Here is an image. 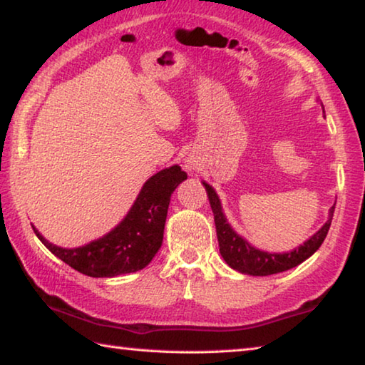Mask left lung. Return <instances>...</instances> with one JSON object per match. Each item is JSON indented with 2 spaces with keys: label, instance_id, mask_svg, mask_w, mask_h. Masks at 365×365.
Here are the masks:
<instances>
[{
  "label": "left lung",
  "instance_id": "8db88e82",
  "mask_svg": "<svg viewBox=\"0 0 365 365\" xmlns=\"http://www.w3.org/2000/svg\"><path fill=\"white\" fill-rule=\"evenodd\" d=\"M206 187L209 202H211L212 212H214V222H215V232H217V242H219V251L224 261L230 265L232 269L242 272V274L248 275H272L279 274V272H285L299 265L302 261H306L307 257H311L316 252L320 245L324 243V240L329 233V228L331 225L333 212H335V206H331L329 220L325 222V225L320 230L307 240L304 245H301L299 248L294 251L283 252V255H272V252L259 251L256 248L238 237L237 233L232 230V227L227 224V219L224 212H222V206L219 201V196L215 195L212 187H209L207 183L202 182Z\"/></svg>",
  "mask_w": 365,
  "mask_h": 365
}]
</instances>
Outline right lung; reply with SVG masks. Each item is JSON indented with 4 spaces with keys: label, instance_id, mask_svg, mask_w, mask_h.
<instances>
[{
    "label": "right lung",
    "instance_id": "add662e5",
    "mask_svg": "<svg viewBox=\"0 0 365 365\" xmlns=\"http://www.w3.org/2000/svg\"><path fill=\"white\" fill-rule=\"evenodd\" d=\"M183 180L187 172L178 165L158 172L143 185L130 212L113 232L80 248H59L46 242L35 227L34 232L54 256L80 274L98 279L141 270L163 245L170 195Z\"/></svg>",
    "mask_w": 365,
    "mask_h": 365
}]
</instances>
